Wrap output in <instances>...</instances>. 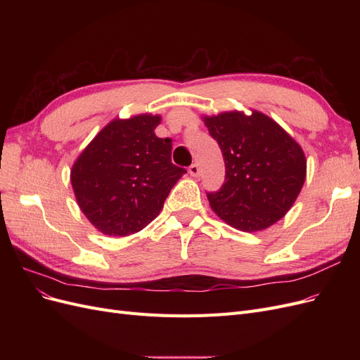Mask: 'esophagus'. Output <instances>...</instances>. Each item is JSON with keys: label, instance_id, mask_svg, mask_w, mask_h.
<instances>
[{"label": "esophagus", "instance_id": "esophagus-1", "mask_svg": "<svg viewBox=\"0 0 360 360\" xmlns=\"http://www.w3.org/2000/svg\"><path fill=\"white\" fill-rule=\"evenodd\" d=\"M189 174L192 177H198L200 176V167L198 163H192V165L189 167Z\"/></svg>", "mask_w": 360, "mask_h": 360}]
</instances>
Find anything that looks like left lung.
<instances>
[{
    "label": "left lung",
    "instance_id": "obj_1",
    "mask_svg": "<svg viewBox=\"0 0 360 360\" xmlns=\"http://www.w3.org/2000/svg\"><path fill=\"white\" fill-rule=\"evenodd\" d=\"M222 150L225 183L207 193L212 210L236 230H266L287 214L307 179L302 147L275 120L252 110L204 115Z\"/></svg>",
    "mask_w": 360,
    "mask_h": 360
}]
</instances>
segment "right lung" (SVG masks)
I'll return each mask as SVG.
<instances>
[{
    "mask_svg": "<svg viewBox=\"0 0 360 360\" xmlns=\"http://www.w3.org/2000/svg\"><path fill=\"white\" fill-rule=\"evenodd\" d=\"M160 115L114 118L75 160L70 183L97 231L124 237L146 228L186 169L171 162V139L158 138Z\"/></svg>",
    "mask_w": 360,
    "mask_h": 360,
    "instance_id": "1",
    "label": "right lung"
}]
</instances>
